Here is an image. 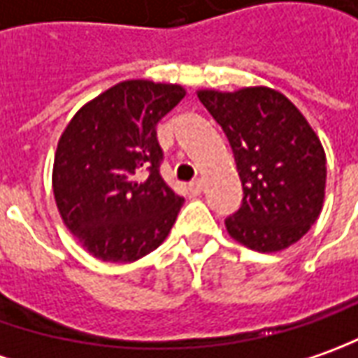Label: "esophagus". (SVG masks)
<instances>
[{
    "label": "esophagus",
    "instance_id": "esophagus-1",
    "mask_svg": "<svg viewBox=\"0 0 358 358\" xmlns=\"http://www.w3.org/2000/svg\"><path fill=\"white\" fill-rule=\"evenodd\" d=\"M188 190L194 196H200L202 194V180H192L190 184H188Z\"/></svg>",
    "mask_w": 358,
    "mask_h": 358
}]
</instances>
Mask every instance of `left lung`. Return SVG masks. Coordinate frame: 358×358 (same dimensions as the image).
<instances>
[{"instance_id":"1","label":"left lung","mask_w":358,"mask_h":358,"mask_svg":"<svg viewBox=\"0 0 358 358\" xmlns=\"http://www.w3.org/2000/svg\"><path fill=\"white\" fill-rule=\"evenodd\" d=\"M198 99L228 136L243 188L228 234L262 253L299 241L323 208L327 158L319 136L285 94L267 87L234 93L203 89Z\"/></svg>"}]
</instances>
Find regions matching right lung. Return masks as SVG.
<instances>
[{
    "mask_svg": "<svg viewBox=\"0 0 358 358\" xmlns=\"http://www.w3.org/2000/svg\"><path fill=\"white\" fill-rule=\"evenodd\" d=\"M180 85L122 80L80 106L57 144L53 194L71 234L96 259L136 262L166 240L184 198L160 176L156 124Z\"/></svg>",
    "mask_w": 358,
    "mask_h": 358,
    "instance_id": "add662e5",
    "label": "right lung"
}]
</instances>
